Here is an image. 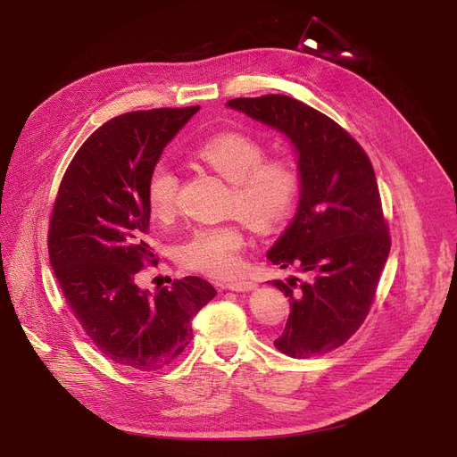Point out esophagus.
I'll use <instances>...</instances> for the list:
<instances>
[{"instance_id": "34e87169", "label": "esophagus", "mask_w": 457, "mask_h": 457, "mask_svg": "<svg viewBox=\"0 0 457 457\" xmlns=\"http://www.w3.org/2000/svg\"><path fill=\"white\" fill-rule=\"evenodd\" d=\"M254 287H256V284L249 282V280H237V282L220 284V289H231V291H251Z\"/></svg>"}]
</instances>
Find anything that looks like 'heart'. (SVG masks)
Here are the masks:
<instances>
[{"label":"heart","instance_id":"1","mask_svg":"<svg viewBox=\"0 0 457 457\" xmlns=\"http://www.w3.org/2000/svg\"><path fill=\"white\" fill-rule=\"evenodd\" d=\"M191 157L224 180L231 182L226 213L242 217L251 228L268 231L284 222L296 208L302 173L287 155L266 157V148L244 132H222L191 148ZM146 203L150 213L166 222L175 215L179 177L159 162L146 177ZM242 222L229 220L193 228L175 247L177 262L191 271L226 278L242 270L245 247Z\"/></svg>","mask_w":457,"mask_h":457}]
</instances>
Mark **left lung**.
Returning <instances> with one entry per match:
<instances>
[{
	"instance_id": "8db88e82",
	"label": "left lung",
	"mask_w": 457,
	"mask_h": 457,
	"mask_svg": "<svg viewBox=\"0 0 457 457\" xmlns=\"http://www.w3.org/2000/svg\"><path fill=\"white\" fill-rule=\"evenodd\" d=\"M228 106L278 128L298 152V212L268 256L305 280H273L291 307L275 347L298 360L338 349L367 318L390 251L370 159L337 120L289 96L237 97Z\"/></svg>"
}]
</instances>
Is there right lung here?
<instances>
[{"instance_id": "right-lung-1", "label": "right lung", "mask_w": 457, "mask_h": 457, "mask_svg": "<svg viewBox=\"0 0 457 457\" xmlns=\"http://www.w3.org/2000/svg\"><path fill=\"white\" fill-rule=\"evenodd\" d=\"M199 106L117 115L81 145L64 171L50 222L48 254L61 293L92 344L113 363L154 372L193 338L191 318L215 295L199 277L155 293L136 284L157 258L146 177Z\"/></svg>"}]
</instances>
